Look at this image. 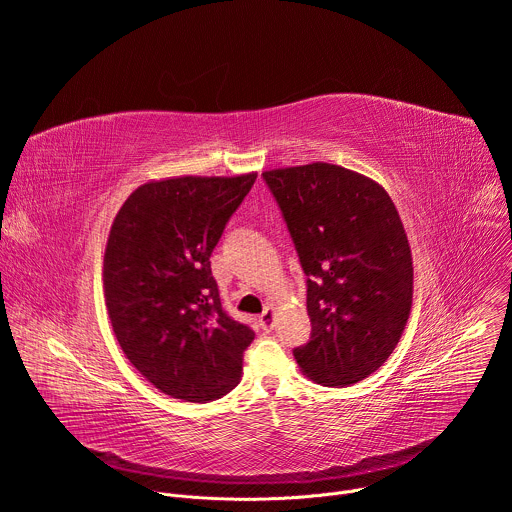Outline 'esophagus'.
<instances>
[{
    "instance_id": "1",
    "label": "esophagus",
    "mask_w": 512,
    "mask_h": 512,
    "mask_svg": "<svg viewBox=\"0 0 512 512\" xmlns=\"http://www.w3.org/2000/svg\"><path fill=\"white\" fill-rule=\"evenodd\" d=\"M259 324L263 330H271L273 324H275V310L271 306H265L263 314L259 316Z\"/></svg>"
}]
</instances>
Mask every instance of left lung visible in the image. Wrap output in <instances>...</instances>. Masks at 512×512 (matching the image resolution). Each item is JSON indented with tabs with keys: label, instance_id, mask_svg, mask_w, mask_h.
Listing matches in <instances>:
<instances>
[{
	"label": "left lung",
	"instance_id": "8db88e82",
	"mask_svg": "<svg viewBox=\"0 0 512 512\" xmlns=\"http://www.w3.org/2000/svg\"><path fill=\"white\" fill-rule=\"evenodd\" d=\"M308 275L310 342L302 373L350 387L395 350L413 302V259L387 190L358 172L314 162L263 172Z\"/></svg>",
	"mask_w": 512,
	"mask_h": 512
}]
</instances>
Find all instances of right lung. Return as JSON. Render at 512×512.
Returning <instances> with one entry per match:
<instances>
[{
    "label": "right lung",
    "mask_w": 512,
    "mask_h": 512,
    "mask_svg": "<svg viewBox=\"0 0 512 512\" xmlns=\"http://www.w3.org/2000/svg\"><path fill=\"white\" fill-rule=\"evenodd\" d=\"M257 172L141 184L119 208L103 259L117 342L162 393L206 403L241 381L255 332L221 304L210 255Z\"/></svg>",
    "instance_id": "1"
}]
</instances>
